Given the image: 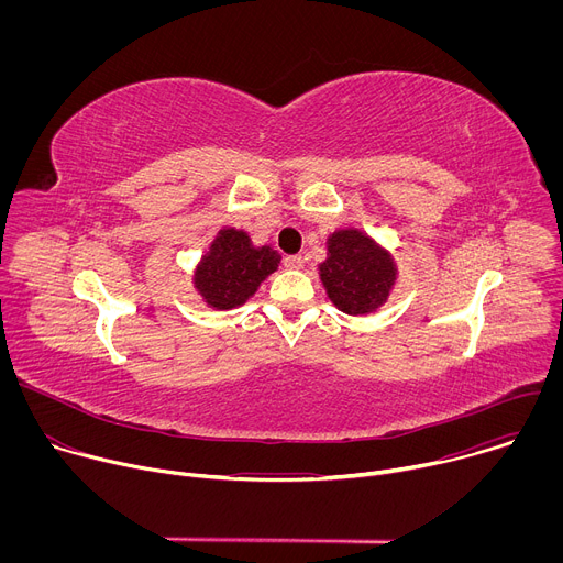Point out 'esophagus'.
<instances>
[{
	"mask_svg": "<svg viewBox=\"0 0 563 563\" xmlns=\"http://www.w3.org/2000/svg\"><path fill=\"white\" fill-rule=\"evenodd\" d=\"M302 263H305V261H302V256H298V254H296V256H285V258H283V265H285L287 269H300V267H302Z\"/></svg>",
	"mask_w": 563,
	"mask_h": 563,
	"instance_id": "esophagus-1",
	"label": "esophagus"
}]
</instances>
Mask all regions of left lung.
Masks as SVG:
<instances>
[{
    "label": "left lung",
    "instance_id": "obj_1",
    "mask_svg": "<svg viewBox=\"0 0 563 563\" xmlns=\"http://www.w3.org/2000/svg\"><path fill=\"white\" fill-rule=\"evenodd\" d=\"M328 252V261L320 265V280L341 311L361 316L385 302L396 269L391 256L372 238L356 229H343L330 238Z\"/></svg>",
    "mask_w": 563,
    "mask_h": 563
}]
</instances>
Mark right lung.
<instances>
[{
	"label": "right lung",
	"instance_id": "1",
	"mask_svg": "<svg viewBox=\"0 0 563 563\" xmlns=\"http://www.w3.org/2000/svg\"><path fill=\"white\" fill-rule=\"evenodd\" d=\"M278 263L272 247H252L245 231L222 229L196 272V287L211 307L231 309L243 305Z\"/></svg>",
	"mask_w": 563,
	"mask_h": 563
}]
</instances>
